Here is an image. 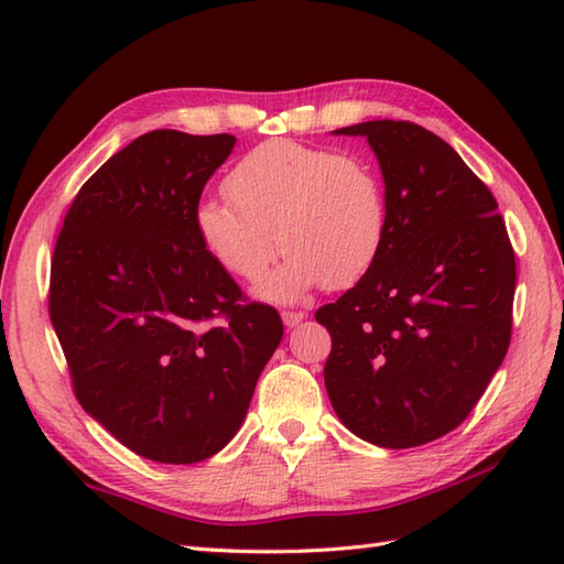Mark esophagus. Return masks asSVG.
<instances>
[{
	"label": "esophagus",
	"instance_id": "34e87169",
	"mask_svg": "<svg viewBox=\"0 0 564 564\" xmlns=\"http://www.w3.org/2000/svg\"><path fill=\"white\" fill-rule=\"evenodd\" d=\"M281 317H283V325L285 327H295V325H301V322L307 317V313H303V310H283Z\"/></svg>",
	"mask_w": 564,
	"mask_h": 564
}]
</instances>
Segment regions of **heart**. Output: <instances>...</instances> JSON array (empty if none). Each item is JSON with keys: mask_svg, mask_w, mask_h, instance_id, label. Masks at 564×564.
<instances>
[{"mask_svg": "<svg viewBox=\"0 0 564 564\" xmlns=\"http://www.w3.org/2000/svg\"><path fill=\"white\" fill-rule=\"evenodd\" d=\"M225 194L230 200L196 206L200 245L225 271L257 283L281 242L291 257L263 285L273 301H293L319 283L349 289L373 269L386 245V182L361 154L267 140L227 172Z\"/></svg>", "mask_w": 564, "mask_h": 564, "instance_id": "1", "label": "heart"}]
</instances>
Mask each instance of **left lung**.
Returning a JSON list of instances; mask_svg holds the SVG:
<instances>
[{"instance_id": "1", "label": "left lung", "mask_w": 564, "mask_h": 564, "mask_svg": "<svg viewBox=\"0 0 564 564\" xmlns=\"http://www.w3.org/2000/svg\"><path fill=\"white\" fill-rule=\"evenodd\" d=\"M388 191L378 261L315 319L332 337L325 386L346 429L414 448L460 426L511 341L517 257L497 198L446 140L368 121Z\"/></svg>"}]
</instances>
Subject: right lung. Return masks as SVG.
<instances>
[{"label":"right lung","mask_w":564,"mask_h":564,"mask_svg":"<svg viewBox=\"0 0 564 564\" xmlns=\"http://www.w3.org/2000/svg\"><path fill=\"white\" fill-rule=\"evenodd\" d=\"M235 138L150 130L89 176L63 220L47 313L75 398L126 448L191 465L227 446L283 339L196 235Z\"/></svg>","instance_id":"obj_1"}]
</instances>
